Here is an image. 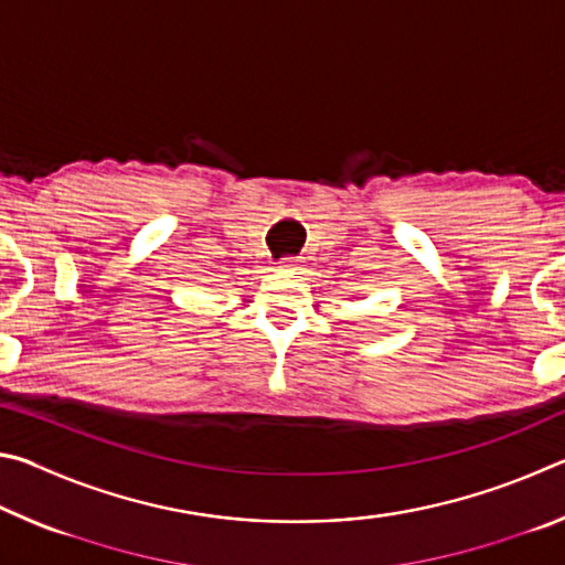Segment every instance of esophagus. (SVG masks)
I'll use <instances>...</instances> for the list:
<instances>
[{
	"label": "esophagus",
	"instance_id": "obj_1",
	"mask_svg": "<svg viewBox=\"0 0 565 565\" xmlns=\"http://www.w3.org/2000/svg\"><path fill=\"white\" fill-rule=\"evenodd\" d=\"M296 264H299V259H296V256H284V259L279 262L281 269H294Z\"/></svg>",
	"mask_w": 565,
	"mask_h": 565
}]
</instances>
